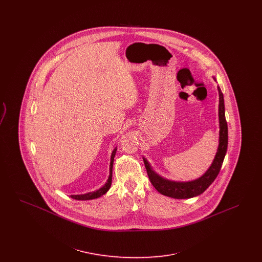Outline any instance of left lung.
<instances>
[{
	"mask_svg": "<svg viewBox=\"0 0 262 262\" xmlns=\"http://www.w3.org/2000/svg\"><path fill=\"white\" fill-rule=\"evenodd\" d=\"M218 92H219L218 115H219V128H220L219 129V145L211 166L208 168V170L204 174L195 180L188 181V182L171 181L163 178L160 174L154 172L148 161L145 158H143L151 184L163 195H166L172 199H177V200H185V199L198 196L205 191V189L211 185L214 180L216 179V177L219 174L224 161L227 147H228V125L225 118L224 96L219 86H218Z\"/></svg>",
	"mask_w": 262,
	"mask_h": 262,
	"instance_id": "8db88e82",
	"label": "left lung"
}]
</instances>
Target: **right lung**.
<instances>
[{
    "mask_svg": "<svg viewBox=\"0 0 262 262\" xmlns=\"http://www.w3.org/2000/svg\"><path fill=\"white\" fill-rule=\"evenodd\" d=\"M116 152H117V147H115L114 150L112 151V154H111V162H110V174H109V178L107 180V182L105 183V185L103 187H100L99 189L95 190V191H90L88 193H84V194H73L71 195L72 199L76 200H95V199H98L100 196H102L103 194H105L111 187V184H112V171H113V163H114V157L116 155Z\"/></svg>",
    "mask_w": 262,
    "mask_h": 262,
    "instance_id": "add662e5",
    "label": "right lung"
}]
</instances>
